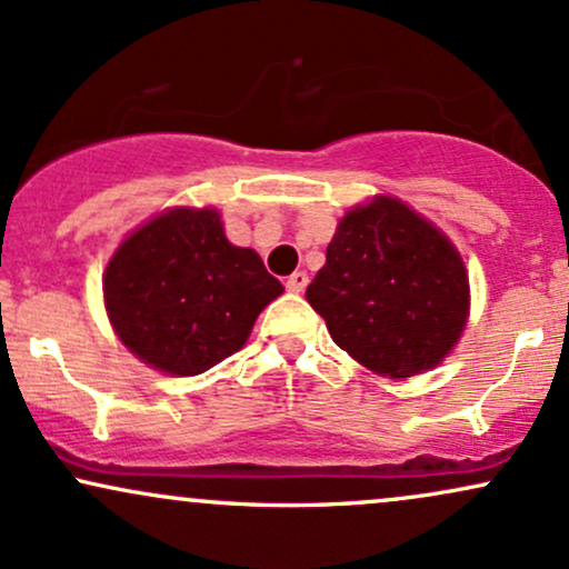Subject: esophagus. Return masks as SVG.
<instances>
[{
    "label": "esophagus",
    "instance_id": "esophagus-1",
    "mask_svg": "<svg viewBox=\"0 0 569 569\" xmlns=\"http://www.w3.org/2000/svg\"><path fill=\"white\" fill-rule=\"evenodd\" d=\"M307 283H310L307 272L305 270H297V272H291L289 280H286V289L293 291V293H302L307 289Z\"/></svg>",
    "mask_w": 569,
    "mask_h": 569
}]
</instances>
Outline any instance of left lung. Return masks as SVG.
Returning <instances> with one entry per match:
<instances>
[{"label":"left lung","mask_w":569,"mask_h":569,"mask_svg":"<svg viewBox=\"0 0 569 569\" xmlns=\"http://www.w3.org/2000/svg\"><path fill=\"white\" fill-rule=\"evenodd\" d=\"M305 297L339 348L393 380L436 367L468 318L460 253L393 198L352 208L339 221Z\"/></svg>","instance_id":"left-lung-1"}]
</instances>
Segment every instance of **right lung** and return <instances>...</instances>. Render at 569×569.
Masks as SVG:
<instances>
[{"label": "right lung", "mask_w": 569, "mask_h": 569, "mask_svg": "<svg viewBox=\"0 0 569 569\" xmlns=\"http://www.w3.org/2000/svg\"><path fill=\"white\" fill-rule=\"evenodd\" d=\"M283 293L251 248L224 238L217 211L176 208L117 248L103 299L130 352L192 377L246 345L259 312Z\"/></svg>", "instance_id": "1"}]
</instances>
